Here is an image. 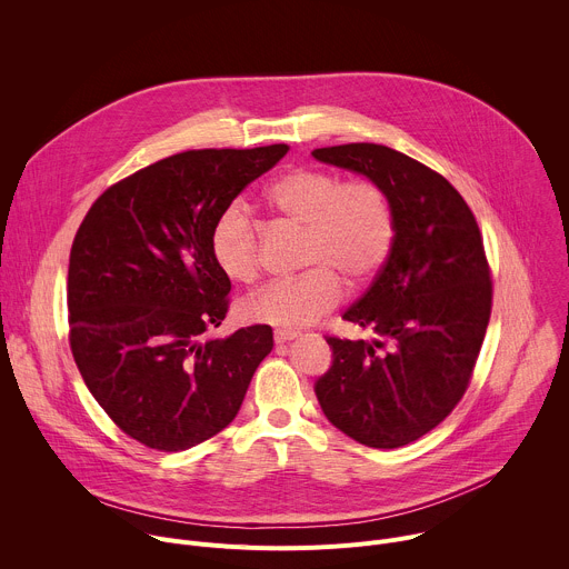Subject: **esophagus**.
Segmentation results:
<instances>
[{
    "mask_svg": "<svg viewBox=\"0 0 569 569\" xmlns=\"http://www.w3.org/2000/svg\"><path fill=\"white\" fill-rule=\"evenodd\" d=\"M297 338H299L297 331H277V333H274V342H277V345H286V342H292V340H297Z\"/></svg>",
    "mask_w": 569,
    "mask_h": 569,
    "instance_id": "34e87169",
    "label": "esophagus"
}]
</instances>
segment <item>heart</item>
<instances>
[{"label":"heart","instance_id":"b5f03b06","mask_svg":"<svg viewBox=\"0 0 569 569\" xmlns=\"http://www.w3.org/2000/svg\"><path fill=\"white\" fill-rule=\"evenodd\" d=\"M268 209L303 229L299 279L279 281L246 301L242 315L274 329H303L331 312L345 283L360 290L385 268L393 246V216L385 191L369 178L297 167L266 189ZM216 266L240 283L259 274V227L246 207H224L211 229Z\"/></svg>","mask_w":569,"mask_h":569}]
</instances>
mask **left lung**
<instances>
[{"mask_svg": "<svg viewBox=\"0 0 569 569\" xmlns=\"http://www.w3.org/2000/svg\"><path fill=\"white\" fill-rule=\"evenodd\" d=\"M373 180L393 216V246L342 319L378 338L327 336L333 365L315 382L327 419L369 448L408 446L466 393L491 319L493 279L481 231L459 191L421 161L378 143L312 150Z\"/></svg>", "mask_w": 569, "mask_h": 569, "instance_id": "left-lung-1", "label": "left lung"}]
</instances>
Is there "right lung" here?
<instances>
[{
    "label": "right lung",
    "instance_id": "right-lung-1",
    "mask_svg": "<svg viewBox=\"0 0 569 569\" xmlns=\"http://www.w3.org/2000/svg\"><path fill=\"white\" fill-rule=\"evenodd\" d=\"M290 150L202 148L159 159L106 189L69 254V347L106 415L161 452L189 450L238 415L268 323L204 340L229 310L211 254L218 213Z\"/></svg>",
    "mask_w": 569,
    "mask_h": 569
}]
</instances>
